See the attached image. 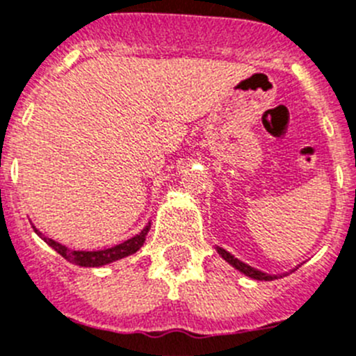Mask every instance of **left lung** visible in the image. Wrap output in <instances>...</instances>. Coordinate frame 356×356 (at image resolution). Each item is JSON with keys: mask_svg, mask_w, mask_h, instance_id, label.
<instances>
[{"mask_svg": "<svg viewBox=\"0 0 356 356\" xmlns=\"http://www.w3.org/2000/svg\"><path fill=\"white\" fill-rule=\"evenodd\" d=\"M216 252H218L220 255H222V259H225L227 262L231 264L232 267H236V269L241 270V273L246 274V276L253 277V280H260V282H262V280H264V282H270V280H276V277H277V276H274V274H266V273H262V270L255 269V267L248 266V264L241 262V260L236 259V257L231 255V253L227 252V250L216 248Z\"/></svg>", "mask_w": 356, "mask_h": 356, "instance_id": "obj_1", "label": "left lung"}]
</instances>
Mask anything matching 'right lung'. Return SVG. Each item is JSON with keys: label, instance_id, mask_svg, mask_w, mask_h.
I'll return each instance as SVG.
<instances>
[{"label": "right lung", "instance_id": "1", "mask_svg": "<svg viewBox=\"0 0 356 356\" xmlns=\"http://www.w3.org/2000/svg\"><path fill=\"white\" fill-rule=\"evenodd\" d=\"M148 231H150V225L145 227L143 231H141L140 234L134 236V238L127 239V241L120 243V245L113 246V248L97 250V252H80V250H70L64 245H60V243L54 241V239L45 238V236H42V232H38L35 229L36 234H38L40 238L50 246V248L56 250L59 255H63L64 259L70 260V262L74 264V266H82V267H101V266H106V264L115 262V260L124 259V257L127 255H133V253H136L138 250L143 246Z\"/></svg>", "mask_w": 356, "mask_h": 356}]
</instances>
